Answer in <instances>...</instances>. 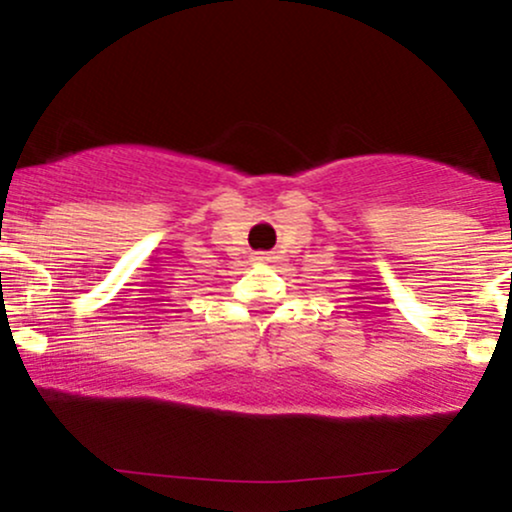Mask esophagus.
Listing matches in <instances>:
<instances>
[{"instance_id": "34e87169", "label": "esophagus", "mask_w": 512, "mask_h": 512, "mask_svg": "<svg viewBox=\"0 0 512 512\" xmlns=\"http://www.w3.org/2000/svg\"><path fill=\"white\" fill-rule=\"evenodd\" d=\"M256 261L266 263V261H270V254H266V251H258V254H256Z\"/></svg>"}]
</instances>
